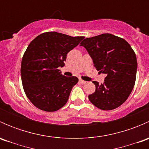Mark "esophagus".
Listing matches in <instances>:
<instances>
[{
    "mask_svg": "<svg viewBox=\"0 0 149 149\" xmlns=\"http://www.w3.org/2000/svg\"><path fill=\"white\" fill-rule=\"evenodd\" d=\"M79 83L81 84H85L86 83V81H85L82 80V79H79Z\"/></svg>",
    "mask_w": 149,
    "mask_h": 149,
    "instance_id": "34e87169",
    "label": "esophagus"
}]
</instances>
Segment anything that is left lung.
<instances>
[{"label":"left lung","instance_id":"8db88e82","mask_svg":"<svg viewBox=\"0 0 149 149\" xmlns=\"http://www.w3.org/2000/svg\"><path fill=\"white\" fill-rule=\"evenodd\" d=\"M80 46L86 48L97 70L107 75L103 84H95L90 102L99 109L112 110L128 98L135 85L137 59L134 51L124 39L102 34L84 39Z\"/></svg>","mask_w":149,"mask_h":149}]
</instances>
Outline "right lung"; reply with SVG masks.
<instances>
[{
    "label": "right lung",
    "mask_w": 149,
    "mask_h": 149,
    "mask_svg": "<svg viewBox=\"0 0 149 149\" xmlns=\"http://www.w3.org/2000/svg\"><path fill=\"white\" fill-rule=\"evenodd\" d=\"M84 38L48 31L29 45L22 61L21 76L26 97L37 108L55 112L68 102L79 79L63 76L58 68L65 65L68 52Z\"/></svg>",
    "instance_id": "obj_1"
}]
</instances>
